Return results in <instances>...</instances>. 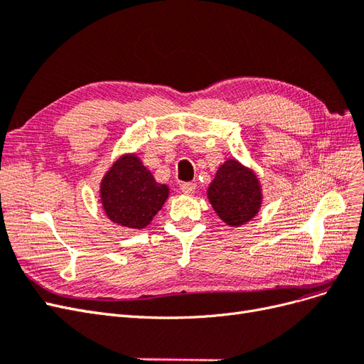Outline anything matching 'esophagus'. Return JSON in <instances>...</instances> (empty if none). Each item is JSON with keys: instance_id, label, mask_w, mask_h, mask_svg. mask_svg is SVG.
<instances>
[{"instance_id": "1", "label": "esophagus", "mask_w": 364, "mask_h": 364, "mask_svg": "<svg viewBox=\"0 0 364 364\" xmlns=\"http://www.w3.org/2000/svg\"><path fill=\"white\" fill-rule=\"evenodd\" d=\"M181 190H182L183 194H193L194 190H196V183H193V182H183L181 185Z\"/></svg>"}]
</instances>
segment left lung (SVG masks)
I'll return each instance as SVG.
<instances>
[{
  "instance_id": "left-lung-1",
  "label": "left lung",
  "mask_w": 364,
  "mask_h": 364,
  "mask_svg": "<svg viewBox=\"0 0 364 364\" xmlns=\"http://www.w3.org/2000/svg\"><path fill=\"white\" fill-rule=\"evenodd\" d=\"M208 199L217 215L229 226H241L259 211L262 194L258 178L235 159L220 165L208 188Z\"/></svg>"
}]
</instances>
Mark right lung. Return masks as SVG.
Segmentation results:
<instances>
[{
    "label": "right lung",
    "instance_id": "obj_1",
    "mask_svg": "<svg viewBox=\"0 0 364 364\" xmlns=\"http://www.w3.org/2000/svg\"><path fill=\"white\" fill-rule=\"evenodd\" d=\"M168 193V186L158 183L136 155L117 159L100 185L106 215L114 223L130 229L150 225Z\"/></svg>",
    "mask_w": 364,
    "mask_h": 364
}]
</instances>
